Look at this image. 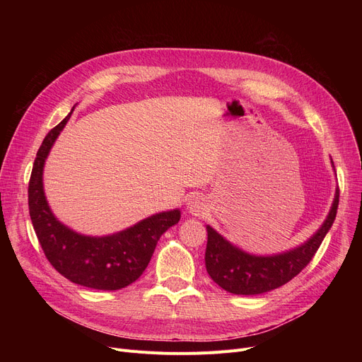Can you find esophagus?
<instances>
[{
  "mask_svg": "<svg viewBox=\"0 0 362 362\" xmlns=\"http://www.w3.org/2000/svg\"><path fill=\"white\" fill-rule=\"evenodd\" d=\"M186 205H187L189 213L194 214V216H202L204 211H205V202H204L202 198H198V197L189 198Z\"/></svg>",
  "mask_w": 362,
  "mask_h": 362,
  "instance_id": "esophagus-1",
  "label": "esophagus"
}]
</instances>
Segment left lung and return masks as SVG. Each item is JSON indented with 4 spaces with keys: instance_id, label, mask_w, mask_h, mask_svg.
<instances>
[{
    "instance_id": "8db88e82",
    "label": "left lung",
    "mask_w": 362,
    "mask_h": 362,
    "mask_svg": "<svg viewBox=\"0 0 362 362\" xmlns=\"http://www.w3.org/2000/svg\"><path fill=\"white\" fill-rule=\"evenodd\" d=\"M332 167L334 170L333 161ZM339 187L330 211L320 229L302 245L273 255L250 254L223 238L206 224L205 267L210 277L224 291L235 295H259L291 281L307 267L336 218Z\"/></svg>"
}]
</instances>
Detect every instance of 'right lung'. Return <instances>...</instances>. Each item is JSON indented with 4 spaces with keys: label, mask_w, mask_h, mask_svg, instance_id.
I'll return each mask as SVG.
<instances>
[{
    "label": "right lung",
    "mask_w": 362,
    "mask_h": 362,
    "mask_svg": "<svg viewBox=\"0 0 362 362\" xmlns=\"http://www.w3.org/2000/svg\"><path fill=\"white\" fill-rule=\"evenodd\" d=\"M71 112L49 130L36 154L28 191L30 220L45 257L62 276L85 288L119 291L141 277L161 235L179 223L180 210L152 214L105 236L78 233L57 218L44 191V165Z\"/></svg>",
    "instance_id": "obj_1"
}]
</instances>
